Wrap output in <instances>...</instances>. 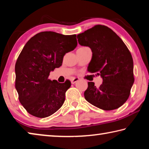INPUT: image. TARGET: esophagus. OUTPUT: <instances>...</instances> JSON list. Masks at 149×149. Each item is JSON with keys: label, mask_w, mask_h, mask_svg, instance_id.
I'll return each instance as SVG.
<instances>
[{"label": "esophagus", "mask_w": 149, "mask_h": 149, "mask_svg": "<svg viewBox=\"0 0 149 149\" xmlns=\"http://www.w3.org/2000/svg\"><path fill=\"white\" fill-rule=\"evenodd\" d=\"M79 81V78L77 77H74V78H72V79H71V83L72 84H74L76 83L77 81Z\"/></svg>", "instance_id": "obj_1"}]
</instances>
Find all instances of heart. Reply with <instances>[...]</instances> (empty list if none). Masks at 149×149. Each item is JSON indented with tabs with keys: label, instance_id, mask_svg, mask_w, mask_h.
Returning <instances> with one entry per match:
<instances>
[{
	"label": "heart",
	"instance_id": "1",
	"mask_svg": "<svg viewBox=\"0 0 149 149\" xmlns=\"http://www.w3.org/2000/svg\"><path fill=\"white\" fill-rule=\"evenodd\" d=\"M83 47H81V48H83Z\"/></svg>",
	"mask_w": 149,
	"mask_h": 149
}]
</instances>
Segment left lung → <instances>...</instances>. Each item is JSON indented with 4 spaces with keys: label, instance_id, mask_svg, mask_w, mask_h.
<instances>
[{
    "label": "left lung",
    "instance_id": "obj_1",
    "mask_svg": "<svg viewBox=\"0 0 149 149\" xmlns=\"http://www.w3.org/2000/svg\"><path fill=\"white\" fill-rule=\"evenodd\" d=\"M77 39L81 45L92 50L88 72L97 73L103 79L99 87L88 82L85 99L104 110L120 108L129 98L135 80L129 49L114 31L103 25H96L77 35Z\"/></svg>",
    "mask_w": 149,
    "mask_h": 149
}]
</instances>
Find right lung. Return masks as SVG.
Instances as JSON below:
<instances>
[{
    "label": "right lung",
    "mask_w": 149,
    "mask_h": 149,
    "mask_svg": "<svg viewBox=\"0 0 149 149\" xmlns=\"http://www.w3.org/2000/svg\"><path fill=\"white\" fill-rule=\"evenodd\" d=\"M76 35L42 31L32 37L20 52L15 65V87L27 112L47 118L60 109L65 100L70 80L63 84L50 80V71L61 66L65 53L77 47Z\"/></svg>",
    "instance_id": "right-lung-1"
}]
</instances>
